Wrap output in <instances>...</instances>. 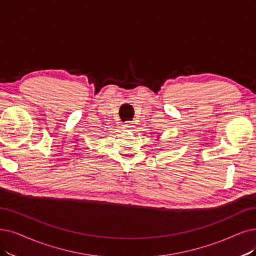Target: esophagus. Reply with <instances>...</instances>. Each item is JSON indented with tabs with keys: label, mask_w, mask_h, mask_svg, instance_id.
Returning a JSON list of instances; mask_svg holds the SVG:
<instances>
[{
	"label": "esophagus",
	"mask_w": 256,
	"mask_h": 256,
	"mask_svg": "<svg viewBox=\"0 0 256 256\" xmlns=\"http://www.w3.org/2000/svg\"><path fill=\"white\" fill-rule=\"evenodd\" d=\"M134 122H126V124L122 126V129H125L126 131H132V130H134Z\"/></svg>",
	"instance_id": "obj_1"
}]
</instances>
